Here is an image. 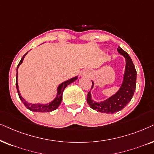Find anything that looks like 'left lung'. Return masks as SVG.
<instances>
[{
    "label": "left lung",
    "instance_id": "8db88e82",
    "mask_svg": "<svg viewBox=\"0 0 154 154\" xmlns=\"http://www.w3.org/2000/svg\"><path fill=\"white\" fill-rule=\"evenodd\" d=\"M117 50L119 53L122 54L126 59L124 81L119 90L115 94L103 102H97L93 101L91 100L90 91H89L87 97V102L91 109L97 110V112L106 113V114H113L119 112L130 102L135 91L137 75L135 66L129 54L124 50L119 47ZM93 85L94 82H92L91 88L93 87Z\"/></svg>",
    "mask_w": 154,
    "mask_h": 154
}]
</instances>
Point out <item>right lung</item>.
<instances>
[{"label":"right lung","mask_w":154,"mask_h":154,"mask_svg":"<svg viewBox=\"0 0 154 154\" xmlns=\"http://www.w3.org/2000/svg\"><path fill=\"white\" fill-rule=\"evenodd\" d=\"M28 53V52H27ZM25 53L23 57L21 58L20 63H19L18 65L17 66V74H16V82H15V85H16V88H17V94H18V96L20 97V100L22 101V102L24 104V105L26 106L27 109H28L29 110L32 111V112H52V111L55 110L58 106H60V104H61L62 100H63V93L64 89H65V87L69 85V84L72 83L73 82H75V80H77V77H73L69 80L64 82L60 85V86L58 87L57 88V97H55V99L51 102L49 104H31V103H28V102H26L24 99L21 97V95L20 94V91H19L18 89V85H17V69H18V67L20 66V64H22L23 59H24L25 56L26 55Z\"/></svg>","instance_id":"add662e5"}]
</instances>
